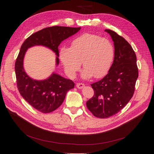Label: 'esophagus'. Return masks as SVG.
<instances>
[{
  "instance_id": "obj_1",
  "label": "esophagus",
  "mask_w": 154,
  "mask_h": 154,
  "mask_svg": "<svg viewBox=\"0 0 154 154\" xmlns=\"http://www.w3.org/2000/svg\"><path fill=\"white\" fill-rule=\"evenodd\" d=\"M76 87L78 88H82L85 87V85L82 83H76Z\"/></svg>"
}]
</instances>
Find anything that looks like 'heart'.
Segmentation results:
<instances>
[{"label": "heart", "mask_w": 154, "mask_h": 154, "mask_svg": "<svg viewBox=\"0 0 154 154\" xmlns=\"http://www.w3.org/2000/svg\"><path fill=\"white\" fill-rule=\"evenodd\" d=\"M114 56V47L110 40L89 33L78 36L71 42L70 48H62L59 53L64 69L71 78L75 76L82 62L83 79L105 76L113 63Z\"/></svg>", "instance_id": "b5f03b06"}]
</instances>
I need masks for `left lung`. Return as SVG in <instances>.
Returning a JSON list of instances; mask_svg holds the SVG:
<instances>
[{"mask_svg": "<svg viewBox=\"0 0 154 154\" xmlns=\"http://www.w3.org/2000/svg\"><path fill=\"white\" fill-rule=\"evenodd\" d=\"M105 31L114 42V62L108 74L91 84L94 94L86 103L98 118H109L124 108L133 96L138 78L137 58L132 46L114 31Z\"/></svg>", "mask_w": 154, "mask_h": 154, "instance_id": "obj_1", "label": "left lung"}]
</instances>
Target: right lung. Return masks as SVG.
Segmentation results:
<instances>
[{
	"instance_id": "1",
	"label": "right lung",
	"mask_w": 154,
	"mask_h": 154,
	"mask_svg": "<svg viewBox=\"0 0 154 154\" xmlns=\"http://www.w3.org/2000/svg\"><path fill=\"white\" fill-rule=\"evenodd\" d=\"M81 27L53 26L46 27L29 36L22 44L15 62L17 85L20 95L33 108L42 113H49L61 105L68 91L74 87V83L69 79L53 73L44 80L31 78L23 67L27 49L34 45H43L53 51L56 63H59L58 45L64 40L74 35Z\"/></svg>"
}]
</instances>
